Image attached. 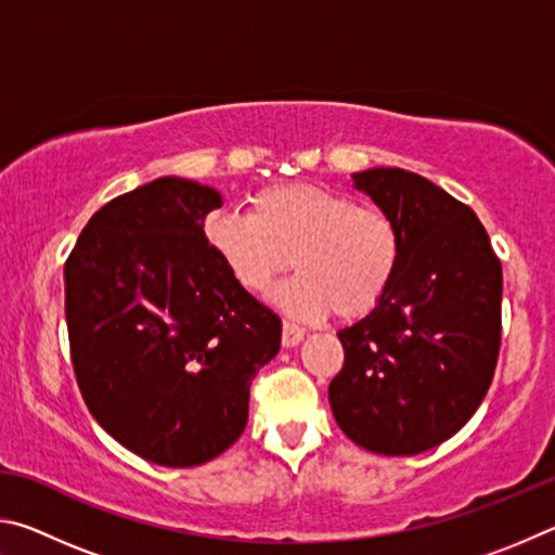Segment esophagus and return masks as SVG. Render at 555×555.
Instances as JSON below:
<instances>
[{"label":"esophagus","mask_w":555,"mask_h":555,"mask_svg":"<svg viewBox=\"0 0 555 555\" xmlns=\"http://www.w3.org/2000/svg\"><path fill=\"white\" fill-rule=\"evenodd\" d=\"M304 335H306L304 327L296 325V323H291V321H284V333H281V343H284V347L298 345L300 340H304Z\"/></svg>","instance_id":"esophagus-1"}]
</instances>
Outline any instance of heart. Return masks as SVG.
<instances>
[{
	"label": "heart",
	"mask_w": 555,
	"mask_h": 555,
	"mask_svg": "<svg viewBox=\"0 0 555 555\" xmlns=\"http://www.w3.org/2000/svg\"><path fill=\"white\" fill-rule=\"evenodd\" d=\"M210 247L234 284L261 296L294 264L276 304L300 318L370 315L387 298L403 259V230L382 205L311 183L261 188L249 215L218 212Z\"/></svg>",
	"instance_id": "b5f03b06"
}]
</instances>
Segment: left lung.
<instances>
[{
  "instance_id": "1",
  "label": "left lung",
  "mask_w": 555,
  "mask_h": 555,
  "mask_svg": "<svg viewBox=\"0 0 555 555\" xmlns=\"http://www.w3.org/2000/svg\"><path fill=\"white\" fill-rule=\"evenodd\" d=\"M354 185L403 230L399 276L379 308L337 333L327 389L337 426L364 450L416 455L463 428L490 389L502 343V264L465 203L403 168Z\"/></svg>"
}]
</instances>
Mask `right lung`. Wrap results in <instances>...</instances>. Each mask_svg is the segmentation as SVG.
I'll use <instances>...</instances> for the list:
<instances>
[{"label": "right lung", "mask_w": 555, "mask_h": 555, "mask_svg": "<svg viewBox=\"0 0 555 555\" xmlns=\"http://www.w3.org/2000/svg\"><path fill=\"white\" fill-rule=\"evenodd\" d=\"M222 198L156 178L92 215L65 259L75 379L131 453L193 467L247 426L249 387L279 352L281 318L234 284L203 232Z\"/></svg>", "instance_id": "1"}]
</instances>
